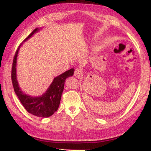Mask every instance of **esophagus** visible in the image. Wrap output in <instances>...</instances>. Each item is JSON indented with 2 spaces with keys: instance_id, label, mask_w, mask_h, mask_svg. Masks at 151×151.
Segmentation results:
<instances>
[{
  "instance_id": "1",
  "label": "esophagus",
  "mask_w": 151,
  "mask_h": 151,
  "mask_svg": "<svg viewBox=\"0 0 151 151\" xmlns=\"http://www.w3.org/2000/svg\"><path fill=\"white\" fill-rule=\"evenodd\" d=\"M82 75H83V73H82L81 70L80 69H78V68H76L75 72H74V76L76 78H81Z\"/></svg>"
}]
</instances>
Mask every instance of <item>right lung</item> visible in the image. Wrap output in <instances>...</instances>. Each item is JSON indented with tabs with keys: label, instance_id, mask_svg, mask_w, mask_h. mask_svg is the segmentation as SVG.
Returning a JSON list of instances; mask_svg holds the SVG:
<instances>
[{
	"label": "right lung",
	"instance_id": "obj_1",
	"mask_svg": "<svg viewBox=\"0 0 151 151\" xmlns=\"http://www.w3.org/2000/svg\"><path fill=\"white\" fill-rule=\"evenodd\" d=\"M38 28L35 29L28 37L24 39V41L31 37L35 32L38 31ZM22 43L20 44L15 52L14 57L12 61V70H11V79L12 85H13L14 91L20 101V103L23 105L24 109L27 112L33 115L47 118V117L52 115L57 111L59 106L61 95H62L64 84L66 78L73 75L74 68L66 70L62 75L58 76L55 78L54 81L51 84L47 91L43 94L42 96L39 97H31L23 93L19 87L17 76H16V63L18 51Z\"/></svg>",
	"mask_w": 151,
	"mask_h": 151
}]
</instances>
